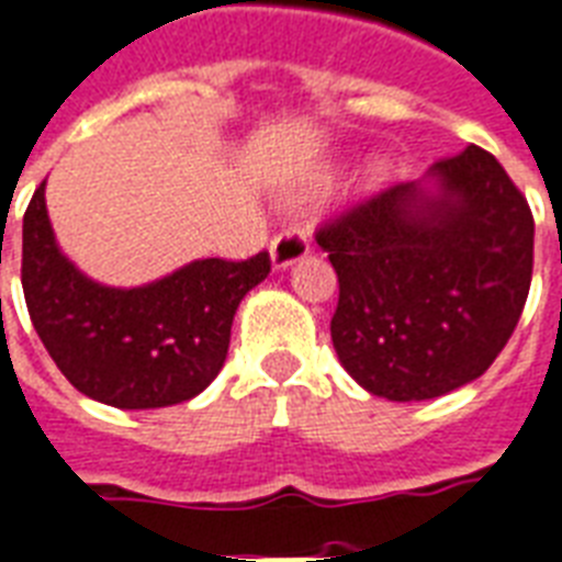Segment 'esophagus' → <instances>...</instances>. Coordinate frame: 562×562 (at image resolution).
Returning <instances> with one entry per match:
<instances>
[{"label": "esophagus", "instance_id": "obj_1", "mask_svg": "<svg viewBox=\"0 0 562 562\" xmlns=\"http://www.w3.org/2000/svg\"><path fill=\"white\" fill-rule=\"evenodd\" d=\"M308 254V233L300 227H289L277 233L271 241V262L273 268H289V265L300 262Z\"/></svg>", "mask_w": 562, "mask_h": 562}]
</instances>
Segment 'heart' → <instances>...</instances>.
I'll use <instances>...</instances> for the list:
<instances>
[{
    "label": "heart",
    "instance_id": "heart-1",
    "mask_svg": "<svg viewBox=\"0 0 562 562\" xmlns=\"http://www.w3.org/2000/svg\"><path fill=\"white\" fill-rule=\"evenodd\" d=\"M384 178V166L379 160L375 162H370L368 169H364V178H361V187L364 189H373L375 183H379V180Z\"/></svg>",
    "mask_w": 562,
    "mask_h": 562
}]
</instances>
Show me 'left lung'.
<instances>
[{
    "instance_id": "1",
    "label": "left lung",
    "mask_w": 562,
    "mask_h": 562,
    "mask_svg": "<svg viewBox=\"0 0 562 562\" xmlns=\"http://www.w3.org/2000/svg\"><path fill=\"white\" fill-rule=\"evenodd\" d=\"M338 273L333 344L373 396L435 400L496 361L522 315L533 215L479 145L317 229Z\"/></svg>"
}]
</instances>
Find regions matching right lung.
I'll return each mask as SVG.
<instances>
[{
    "label": "right lung",
    "instance_id": "add662e5",
    "mask_svg": "<svg viewBox=\"0 0 562 562\" xmlns=\"http://www.w3.org/2000/svg\"><path fill=\"white\" fill-rule=\"evenodd\" d=\"M271 273V256L194 259L139 289H110L55 241L46 183L22 218V291L57 370L95 402L143 411L178 405L224 368L238 303Z\"/></svg>",
    "mask_w": 562,
    "mask_h": 562
}]
</instances>
